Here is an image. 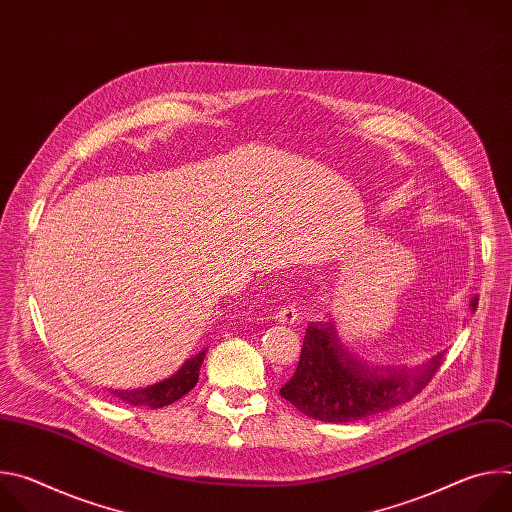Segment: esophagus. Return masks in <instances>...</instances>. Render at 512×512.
<instances>
[{"instance_id": "obj_1", "label": "esophagus", "mask_w": 512, "mask_h": 512, "mask_svg": "<svg viewBox=\"0 0 512 512\" xmlns=\"http://www.w3.org/2000/svg\"><path fill=\"white\" fill-rule=\"evenodd\" d=\"M275 320H277V322H281V324H296V322L300 320V312H298V308H296V306L287 304V306H281V308L277 310Z\"/></svg>"}]
</instances>
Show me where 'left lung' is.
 <instances>
[{
  "label": "left lung",
  "instance_id": "1",
  "mask_svg": "<svg viewBox=\"0 0 512 512\" xmlns=\"http://www.w3.org/2000/svg\"><path fill=\"white\" fill-rule=\"evenodd\" d=\"M478 308L472 298L470 310ZM444 352L415 369L371 367L342 346L330 322H310L298 369L279 395L308 417L348 423L411 401L440 369Z\"/></svg>",
  "mask_w": 512,
  "mask_h": 512
}]
</instances>
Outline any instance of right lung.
<instances>
[{"mask_svg": "<svg viewBox=\"0 0 512 512\" xmlns=\"http://www.w3.org/2000/svg\"><path fill=\"white\" fill-rule=\"evenodd\" d=\"M204 356H206V350L194 354L192 358H188L182 364L178 373H174L170 379H166L162 383H156V385L145 387V389H131V391L115 389L113 395L129 405H143L150 409H160L164 405H170L194 389V385L198 383V373H200V364H202Z\"/></svg>", "mask_w": 512, "mask_h": 512, "instance_id": "obj_1", "label": "right lung"}]
</instances>
